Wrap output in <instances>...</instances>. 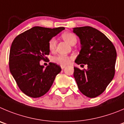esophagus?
Returning <instances> with one entry per match:
<instances>
[{
  "mask_svg": "<svg viewBox=\"0 0 124 124\" xmlns=\"http://www.w3.org/2000/svg\"><path fill=\"white\" fill-rule=\"evenodd\" d=\"M61 69H64L65 68V65H61Z\"/></svg>",
  "mask_w": 124,
  "mask_h": 124,
  "instance_id": "1",
  "label": "esophagus"
}]
</instances>
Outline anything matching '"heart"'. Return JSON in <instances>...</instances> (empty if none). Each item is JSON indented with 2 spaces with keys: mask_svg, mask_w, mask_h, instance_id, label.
Segmentation results:
<instances>
[{
  "mask_svg": "<svg viewBox=\"0 0 124 124\" xmlns=\"http://www.w3.org/2000/svg\"><path fill=\"white\" fill-rule=\"evenodd\" d=\"M62 37L65 41L71 45H74L76 44L77 41L76 36L73 33H70V32H65L63 33L62 35ZM55 46H56V40L55 39H51L48 43V47H49V50L51 51H54L55 48ZM71 59V58L69 56L64 55H58L53 57V61L61 65H66L70 63Z\"/></svg>",
  "mask_w": 124,
  "mask_h": 124,
  "instance_id": "obj_1",
  "label": "heart"
}]
</instances>
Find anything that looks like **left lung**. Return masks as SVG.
<instances>
[{
    "instance_id": "obj_1",
    "label": "left lung",
    "mask_w": 124,
    "mask_h": 124,
    "mask_svg": "<svg viewBox=\"0 0 124 124\" xmlns=\"http://www.w3.org/2000/svg\"><path fill=\"white\" fill-rule=\"evenodd\" d=\"M73 32L79 37L81 45L75 62L87 65V70L74 67V78L83 94L94 98L105 91L114 78L116 51L113 43L96 29L75 27Z\"/></svg>"
}]
</instances>
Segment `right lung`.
<instances>
[{"label": "right lung", "mask_w": 124, "mask_h": 124, "mask_svg": "<svg viewBox=\"0 0 124 124\" xmlns=\"http://www.w3.org/2000/svg\"><path fill=\"white\" fill-rule=\"evenodd\" d=\"M64 27L51 29L35 26L14 39L9 55V68L21 91L32 98L45 95L61 71L59 65L49 62L44 69L41 60L47 59L49 40Z\"/></svg>", "instance_id": "obj_1"}]
</instances>
